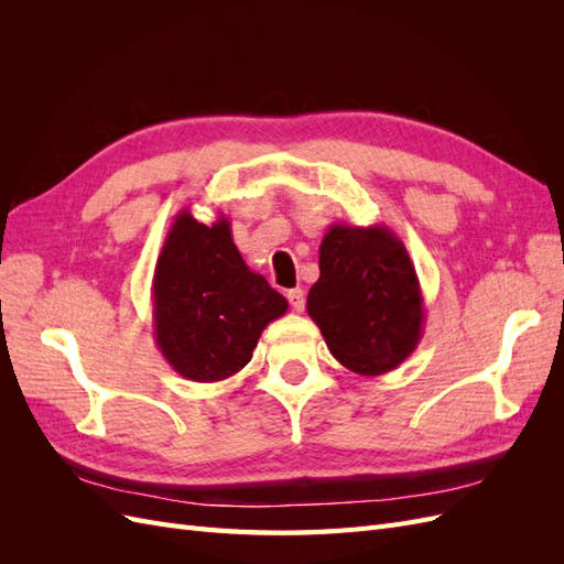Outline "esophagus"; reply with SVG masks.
I'll return each instance as SVG.
<instances>
[{
	"label": "esophagus",
	"mask_w": 564,
	"mask_h": 564,
	"mask_svg": "<svg viewBox=\"0 0 564 564\" xmlns=\"http://www.w3.org/2000/svg\"><path fill=\"white\" fill-rule=\"evenodd\" d=\"M286 299H289V303H292V308H294L296 313H303V308H305V294H303V289H289Z\"/></svg>",
	"instance_id": "obj_1"
}]
</instances>
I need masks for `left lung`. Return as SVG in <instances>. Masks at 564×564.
Instances as JSON below:
<instances>
[{
  "mask_svg": "<svg viewBox=\"0 0 564 564\" xmlns=\"http://www.w3.org/2000/svg\"><path fill=\"white\" fill-rule=\"evenodd\" d=\"M308 315L336 360L362 377L400 367L423 336V296L406 247L386 226H329Z\"/></svg>",
  "mask_w": 564,
  "mask_h": 564,
  "instance_id": "obj_1",
  "label": "left lung"
}]
</instances>
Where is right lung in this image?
Masks as SVG:
<instances>
[{
	"label": "right lung",
	"mask_w": 564,
	"mask_h": 564,
	"mask_svg": "<svg viewBox=\"0 0 564 564\" xmlns=\"http://www.w3.org/2000/svg\"><path fill=\"white\" fill-rule=\"evenodd\" d=\"M286 308V299L245 263L226 216L212 226L187 209L174 218L152 278V327L183 379H230Z\"/></svg>",
	"instance_id": "obj_1"
}]
</instances>
